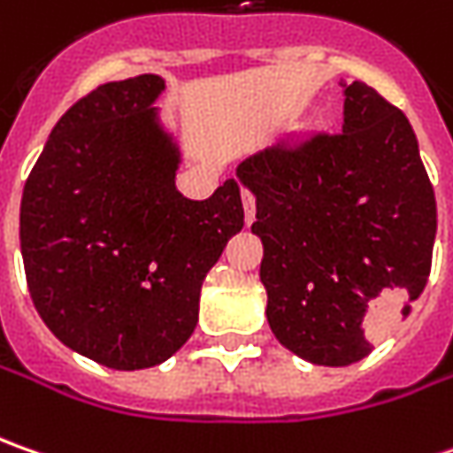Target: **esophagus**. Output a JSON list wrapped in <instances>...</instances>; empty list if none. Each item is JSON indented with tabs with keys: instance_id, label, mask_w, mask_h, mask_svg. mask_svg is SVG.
I'll return each instance as SVG.
<instances>
[{
	"instance_id": "obj_1",
	"label": "esophagus",
	"mask_w": 453,
	"mask_h": 453,
	"mask_svg": "<svg viewBox=\"0 0 453 453\" xmlns=\"http://www.w3.org/2000/svg\"><path fill=\"white\" fill-rule=\"evenodd\" d=\"M242 211H245V223L250 226L256 220V197L250 196L248 190H242Z\"/></svg>"
}]
</instances>
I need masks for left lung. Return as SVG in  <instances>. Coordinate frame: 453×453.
Masks as SVG:
<instances>
[{
    "instance_id": "1",
    "label": "left lung",
    "mask_w": 453,
    "mask_h": 453,
    "mask_svg": "<svg viewBox=\"0 0 453 453\" xmlns=\"http://www.w3.org/2000/svg\"><path fill=\"white\" fill-rule=\"evenodd\" d=\"M341 87V133L280 140L235 170L256 197L268 326L316 366L366 358V326L411 311L436 238L411 122L366 82Z\"/></svg>"
}]
</instances>
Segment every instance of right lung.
<instances>
[{"label": "right lung", "instance_id": "obj_1", "mask_svg": "<svg viewBox=\"0 0 453 453\" xmlns=\"http://www.w3.org/2000/svg\"><path fill=\"white\" fill-rule=\"evenodd\" d=\"M157 74L107 82L50 133L19 208L29 296L44 326L115 371L157 366L185 346L203 280L241 233V182L208 200L178 190L180 137Z\"/></svg>", "mask_w": 453, "mask_h": 453}]
</instances>
